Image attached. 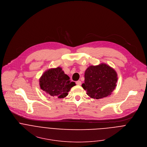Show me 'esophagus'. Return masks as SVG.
Segmentation results:
<instances>
[{
	"mask_svg": "<svg viewBox=\"0 0 147 147\" xmlns=\"http://www.w3.org/2000/svg\"><path fill=\"white\" fill-rule=\"evenodd\" d=\"M76 84H77V85H81V81H76Z\"/></svg>",
	"mask_w": 147,
	"mask_h": 147,
	"instance_id": "34e87169",
	"label": "esophagus"
}]
</instances>
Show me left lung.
Returning a JSON list of instances; mask_svg holds the SVG:
<instances>
[{
	"instance_id": "left-lung-1",
	"label": "left lung",
	"mask_w": 147,
	"mask_h": 147,
	"mask_svg": "<svg viewBox=\"0 0 147 147\" xmlns=\"http://www.w3.org/2000/svg\"><path fill=\"white\" fill-rule=\"evenodd\" d=\"M82 87L90 98L100 99L110 96L115 89L118 74L109 65H90L85 70Z\"/></svg>"
}]
</instances>
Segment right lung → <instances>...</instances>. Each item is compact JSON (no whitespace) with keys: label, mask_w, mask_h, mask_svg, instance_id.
<instances>
[{"label":"right lung","mask_w":147,"mask_h":147,"mask_svg":"<svg viewBox=\"0 0 147 147\" xmlns=\"http://www.w3.org/2000/svg\"><path fill=\"white\" fill-rule=\"evenodd\" d=\"M39 85L40 89L50 97L49 98L61 99L66 97L71 88L76 84L71 82L70 77L59 66L45 71L39 79Z\"/></svg>","instance_id":"1"}]
</instances>
